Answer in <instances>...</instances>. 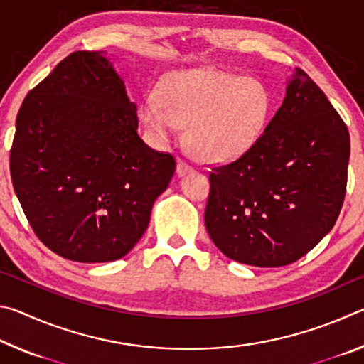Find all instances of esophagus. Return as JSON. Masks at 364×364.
<instances>
[{
	"label": "esophagus",
	"mask_w": 364,
	"mask_h": 364,
	"mask_svg": "<svg viewBox=\"0 0 364 364\" xmlns=\"http://www.w3.org/2000/svg\"><path fill=\"white\" fill-rule=\"evenodd\" d=\"M189 171H193V167L188 162H184V160H178V165H176V173L178 175H186Z\"/></svg>",
	"instance_id": "34e87169"
}]
</instances>
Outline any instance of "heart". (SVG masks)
<instances>
[{"instance_id": "b5f03b06", "label": "heart", "mask_w": 364, "mask_h": 364, "mask_svg": "<svg viewBox=\"0 0 364 364\" xmlns=\"http://www.w3.org/2000/svg\"><path fill=\"white\" fill-rule=\"evenodd\" d=\"M271 97L255 78L204 67L171 73L160 97L151 96L141 120L154 138L167 141L178 125L197 157L228 162L249 152L268 125Z\"/></svg>"}]
</instances>
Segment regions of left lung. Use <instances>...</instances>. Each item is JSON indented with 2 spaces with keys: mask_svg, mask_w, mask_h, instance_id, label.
Returning a JSON list of instances; mask_svg holds the SVG:
<instances>
[{
  "mask_svg": "<svg viewBox=\"0 0 364 364\" xmlns=\"http://www.w3.org/2000/svg\"><path fill=\"white\" fill-rule=\"evenodd\" d=\"M350 134L297 69L282 106L244 156L210 171L205 228L239 263L286 267L328 234L347 193Z\"/></svg>",
  "mask_w": 364,
  "mask_h": 364,
  "instance_id": "8db88e82",
  "label": "left lung"
}]
</instances>
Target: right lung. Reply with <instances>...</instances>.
I'll use <instances>...</instances> for the list:
<instances>
[{
	"mask_svg": "<svg viewBox=\"0 0 364 364\" xmlns=\"http://www.w3.org/2000/svg\"><path fill=\"white\" fill-rule=\"evenodd\" d=\"M136 106L102 51H75L28 91L9 168L33 232L72 262H112L143 236L175 157L138 136Z\"/></svg>",
	"mask_w": 364,
	"mask_h": 364,
	"instance_id": "1",
	"label": "right lung"
}]
</instances>
